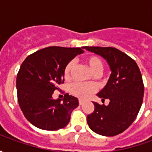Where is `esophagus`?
Masks as SVG:
<instances>
[{
    "label": "esophagus",
    "mask_w": 152,
    "mask_h": 152,
    "mask_svg": "<svg viewBox=\"0 0 152 152\" xmlns=\"http://www.w3.org/2000/svg\"><path fill=\"white\" fill-rule=\"evenodd\" d=\"M84 102H85V101H83V100H81V99H80L79 100L80 105H83V104H84Z\"/></svg>",
    "instance_id": "1"
}]
</instances>
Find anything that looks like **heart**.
Returning <instances> with one entry per match:
<instances>
[{"instance_id": "obj_1", "label": "heart", "mask_w": 152, "mask_h": 152, "mask_svg": "<svg viewBox=\"0 0 152 152\" xmlns=\"http://www.w3.org/2000/svg\"><path fill=\"white\" fill-rule=\"evenodd\" d=\"M85 63L95 76H99L102 72L103 69V63L102 60L98 56L90 55L85 58ZM75 67V62L70 61L66 63V65L63 70V76L65 79H69L71 74ZM70 93L74 96H76L80 99H87L92 94L97 91V86L94 84H80V83H73L69 87Z\"/></svg>"}]
</instances>
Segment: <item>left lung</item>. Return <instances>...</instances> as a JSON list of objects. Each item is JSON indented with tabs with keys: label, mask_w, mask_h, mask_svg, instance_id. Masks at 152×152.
<instances>
[{
	"label": "left lung",
	"mask_w": 152,
	"mask_h": 152,
	"mask_svg": "<svg viewBox=\"0 0 152 152\" xmlns=\"http://www.w3.org/2000/svg\"><path fill=\"white\" fill-rule=\"evenodd\" d=\"M83 49L103 58L111 76L105 87L97 94L107 106L93 102L94 111L88 115L90 129L102 136H115L130 126L142 103L144 86L138 66L134 59L113 47L85 46Z\"/></svg>",
	"instance_id": "1"
}]
</instances>
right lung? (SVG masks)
I'll return each mask as SVG.
<instances>
[{
  "label": "right lung",
  "mask_w": 152,
  "mask_h": 152,
  "mask_svg": "<svg viewBox=\"0 0 152 152\" xmlns=\"http://www.w3.org/2000/svg\"><path fill=\"white\" fill-rule=\"evenodd\" d=\"M82 53L81 48L50 46L31 53L22 63L16 79L18 104L34 126L53 131L69 123L71 113L79 106L78 99L66 94L61 101L53 99V94L64 82L66 63Z\"/></svg>",
  "instance_id": "add662e5"
}]
</instances>
